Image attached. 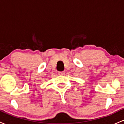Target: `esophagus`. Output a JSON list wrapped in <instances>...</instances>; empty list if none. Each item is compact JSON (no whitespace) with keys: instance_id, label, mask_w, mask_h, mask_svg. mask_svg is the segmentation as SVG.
I'll return each mask as SVG.
<instances>
[{"instance_id":"1","label":"esophagus","mask_w":124,"mask_h":124,"mask_svg":"<svg viewBox=\"0 0 124 124\" xmlns=\"http://www.w3.org/2000/svg\"><path fill=\"white\" fill-rule=\"evenodd\" d=\"M65 72H64V71H62V72H59L58 74H59V75H65Z\"/></svg>"}]
</instances>
